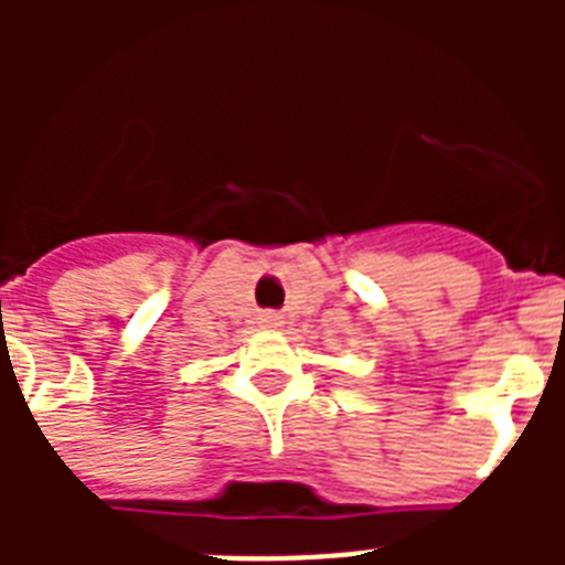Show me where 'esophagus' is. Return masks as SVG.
<instances>
[{
    "label": "esophagus",
    "instance_id": "34e87169",
    "mask_svg": "<svg viewBox=\"0 0 565 565\" xmlns=\"http://www.w3.org/2000/svg\"><path fill=\"white\" fill-rule=\"evenodd\" d=\"M263 322H266V328H279L282 326V317L279 313H263Z\"/></svg>",
    "mask_w": 565,
    "mask_h": 565
}]
</instances>
